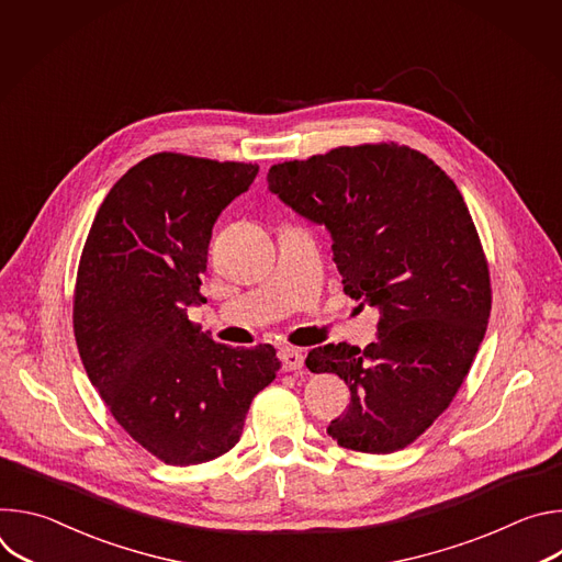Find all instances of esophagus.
<instances>
[{"label":"esophagus","mask_w":562,"mask_h":562,"mask_svg":"<svg viewBox=\"0 0 562 562\" xmlns=\"http://www.w3.org/2000/svg\"><path fill=\"white\" fill-rule=\"evenodd\" d=\"M284 371H300L304 367V353L300 349H284L280 353Z\"/></svg>","instance_id":"1"}]
</instances>
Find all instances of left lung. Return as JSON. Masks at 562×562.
Wrapping results in <instances>:
<instances>
[{"label":"left lung","instance_id":"8db88e82","mask_svg":"<svg viewBox=\"0 0 562 562\" xmlns=\"http://www.w3.org/2000/svg\"><path fill=\"white\" fill-rule=\"evenodd\" d=\"M267 182L329 228L345 293L380 311L375 342L306 356L308 371L338 373L351 391L329 436L362 453L405 449L449 407L490 323V267L458 187L395 142L282 162Z\"/></svg>","mask_w":562,"mask_h":562}]
</instances>
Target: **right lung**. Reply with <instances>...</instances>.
<instances>
[{
	"label": "right lung",
	"instance_id": "right-lung-1",
	"mask_svg": "<svg viewBox=\"0 0 562 562\" xmlns=\"http://www.w3.org/2000/svg\"><path fill=\"white\" fill-rule=\"evenodd\" d=\"M256 176L258 165L155 153L109 191L79 258V358L122 429L167 464L233 449L280 369L271 345H220L187 315L206 302L213 224Z\"/></svg>",
	"mask_w": 562,
	"mask_h": 562
}]
</instances>
